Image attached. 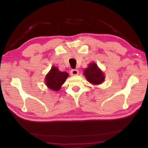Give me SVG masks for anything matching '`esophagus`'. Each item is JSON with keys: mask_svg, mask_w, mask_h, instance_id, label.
Listing matches in <instances>:
<instances>
[{"mask_svg": "<svg viewBox=\"0 0 148 148\" xmlns=\"http://www.w3.org/2000/svg\"><path fill=\"white\" fill-rule=\"evenodd\" d=\"M79 71L77 69H71V71H70V74L71 75H78L79 74Z\"/></svg>", "mask_w": 148, "mask_h": 148, "instance_id": "obj_1", "label": "esophagus"}]
</instances>
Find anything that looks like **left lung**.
Masks as SVG:
<instances>
[{"instance_id":"8db88e82","label":"left lung","mask_w":148,"mask_h":148,"mask_svg":"<svg viewBox=\"0 0 148 148\" xmlns=\"http://www.w3.org/2000/svg\"><path fill=\"white\" fill-rule=\"evenodd\" d=\"M84 75L88 81L94 85L101 84L104 79L103 73L99 69L95 63L89 64L87 69L84 71Z\"/></svg>"}]
</instances>
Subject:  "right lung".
Returning a JSON list of instances; mask_svg holds the SVG:
<instances>
[{"label": "right lung", "instance_id": "1", "mask_svg": "<svg viewBox=\"0 0 148 148\" xmlns=\"http://www.w3.org/2000/svg\"><path fill=\"white\" fill-rule=\"evenodd\" d=\"M67 73L61 72L56 67H53L51 69L45 78V83L50 89L53 90H59L61 86L63 85L68 77Z\"/></svg>", "mask_w": 148, "mask_h": 148}]
</instances>
